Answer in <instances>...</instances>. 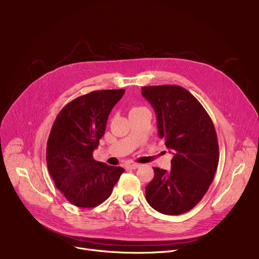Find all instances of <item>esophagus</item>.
Listing matches in <instances>:
<instances>
[{
  "label": "esophagus",
  "mask_w": 259,
  "mask_h": 259,
  "mask_svg": "<svg viewBox=\"0 0 259 259\" xmlns=\"http://www.w3.org/2000/svg\"><path fill=\"white\" fill-rule=\"evenodd\" d=\"M126 167L127 168H129V169H138V168H140V164H137V162H132V164H128V165H126Z\"/></svg>",
  "instance_id": "obj_1"
}]
</instances>
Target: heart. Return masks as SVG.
Wrapping results in <instances>:
<instances>
[{
  "instance_id": "heart-1",
  "label": "heart",
  "mask_w": 259,
  "mask_h": 259,
  "mask_svg": "<svg viewBox=\"0 0 259 259\" xmlns=\"http://www.w3.org/2000/svg\"><path fill=\"white\" fill-rule=\"evenodd\" d=\"M139 108H142V107H132L131 110H135V109H139ZM131 110H130V111H131Z\"/></svg>"
}]
</instances>
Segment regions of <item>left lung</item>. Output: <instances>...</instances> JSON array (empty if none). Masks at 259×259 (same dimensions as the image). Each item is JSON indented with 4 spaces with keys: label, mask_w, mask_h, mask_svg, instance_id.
<instances>
[{
    "label": "left lung",
    "mask_w": 259,
    "mask_h": 259,
    "mask_svg": "<svg viewBox=\"0 0 259 259\" xmlns=\"http://www.w3.org/2000/svg\"><path fill=\"white\" fill-rule=\"evenodd\" d=\"M142 94L156 113L159 138L174 154L170 171L153 168L146 199L162 214L186 213L206 194L219 166L213 121L202 105L181 86L142 87Z\"/></svg>",
    "instance_id": "8db88e82"
}]
</instances>
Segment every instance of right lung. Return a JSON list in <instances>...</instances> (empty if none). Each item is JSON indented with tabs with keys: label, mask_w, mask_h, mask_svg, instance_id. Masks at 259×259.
<instances>
[{
	"label": "right lung",
	"mask_w": 259,
	"mask_h": 259,
	"mask_svg": "<svg viewBox=\"0 0 259 259\" xmlns=\"http://www.w3.org/2000/svg\"><path fill=\"white\" fill-rule=\"evenodd\" d=\"M125 89L97 90L68 103L54 120L46 149L47 168L66 199L94 208L111 195L125 170L93 159L109 113Z\"/></svg>",
	"instance_id": "add662e5"
}]
</instances>
